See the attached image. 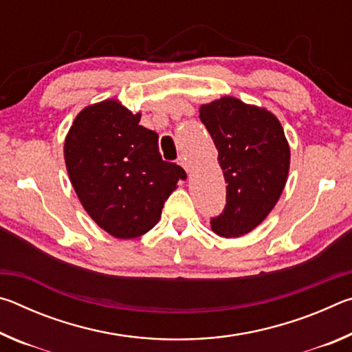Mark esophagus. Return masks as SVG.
Returning a JSON list of instances; mask_svg holds the SVG:
<instances>
[{
	"instance_id": "1",
	"label": "esophagus",
	"mask_w": 352,
	"mask_h": 352,
	"mask_svg": "<svg viewBox=\"0 0 352 352\" xmlns=\"http://www.w3.org/2000/svg\"><path fill=\"white\" fill-rule=\"evenodd\" d=\"M178 164H180L182 168H183L184 170H186V172L190 170V163L188 162L186 155H180V157H178Z\"/></svg>"
}]
</instances>
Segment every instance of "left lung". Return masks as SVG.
Masks as SVG:
<instances>
[{
  "instance_id": "1",
  "label": "left lung",
  "mask_w": 352,
  "mask_h": 352,
  "mask_svg": "<svg viewBox=\"0 0 352 352\" xmlns=\"http://www.w3.org/2000/svg\"><path fill=\"white\" fill-rule=\"evenodd\" d=\"M200 121L219 152L226 205L211 220L222 237H241L262 223L278 204L289 177L290 147L272 111L223 96L200 105Z\"/></svg>"
}]
</instances>
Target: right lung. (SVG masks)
<instances>
[{"label": "right lung", "mask_w": 352, "mask_h": 352, "mask_svg": "<svg viewBox=\"0 0 352 352\" xmlns=\"http://www.w3.org/2000/svg\"><path fill=\"white\" fill-rule=\"evenodd\" d=\"M140 119L141 113L105 99L85 107L65 138V164L83 210L116 239L151 231L186 178L180 166L163 162L158 135Z\"/></svg>", "instance_id": "obj_1"}]
</instances>
